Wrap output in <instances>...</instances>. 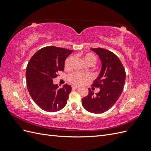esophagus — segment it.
Returning a JSON list of instances; mask_svg holds the SVG:
<instances>
[{"label":"esophagus","mask_w":151,"mask_h":151,"mask_svg":"<svg viewBox=\"0 0 151 151\" xmlns=\"http://www.w3.org/2000/svg\"><path fill=\"white\" fill-rule=\"evenodd\" d=\"M72 88L74 89H77L79 88V86H72Z\"/></svg>","instance_id":"obj_1"}]
</instances>
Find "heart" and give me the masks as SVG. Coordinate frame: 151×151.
Masks as SVG:
<instances>
[{"label": "heart", "instance_id": "b5f03b06", "mask_svg": "<svg viewBox=\"0 0 151 151\" xmlns=\"http://www.w3.org/2000/svg\"><path fill=\"white\" fill-rule=\"evenodd\" d=\"M83 58L84 61L87 64H88L90 66H93L96 63V58L95 55L93 53H86L83 56ZM73 57H68L65 62V68L66 70H70L73 62ZM68 79L72 83L76 84V85H80L84 83L85 81L89 80L91 79V76L88 74H81L80 72H74L72 73L68 76Z\"/></svg>", "mask_w": 151, "mask_h": 151}]
</instances>
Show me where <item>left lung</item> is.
Masks as SVG:
<instances>
[{
    "label": "left lung",
    "mask_w": 151,
    "mask_h": 151,
    "mask_svg": "<svg viewBox=\"0 0 151 151\" xmlns=\"http://www.w3.org/2000/svg\"><path fill=\"white\" fill-rule=\"evenodd\" d=\"M97 54L101 63V70L94 80L93 86L99 88L82 99V105L89 112L102 113L111 108L122 93L125 81V71L118 57L111 52L101 48H91Z\"/></svg>",
    "instance_id": "obj_1"
}]
</instances>
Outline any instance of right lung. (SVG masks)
I'll use <instances>...</instances> for the list:
<instances>
[{
    "label": "right lung",
    "instance_id": "obj_1",
    "mask_svg": "<svg viewBox=\"0 0 151 151\" xmlns=\"http://www.w3.org/2000/svg\"><path fill=\"white\" fill-rule=\"evenodd\" d=\"M72 50L53 46L44 47L35 53L26 67L27 88L35 103L43 110L55 112L67 104L71 92L70 85L58 88L53 83L59 71L64 70L65 62Z\"/></svg>",
    "mask_w": 151,
    "mask_h": 151
}]
</instances>
